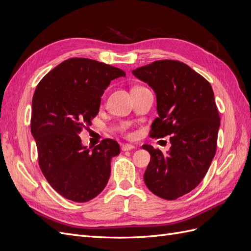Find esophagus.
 Wrapping results in <instances>:
<instances>
[{
    "label": "esophagus",
    "mask_w": 251,
    "mask_h": 251,
    "mask_svg": "<svg viewBox=\"0 0 251 251\" xmlns=\"http://www.w3.org/2000/svg\"><path fill=\"white\" fill-rule=\"evenodd\" d=\"M134 149H135V147L133 146V144H130V143H126V144H123V146H121V150H123L124 151H132Z\"/></svg>",
    "instance_id": "34e87169"
}]
</instances>
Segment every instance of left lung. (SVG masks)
I'll return each instance as SVG.
<instances>
[{"label": "left lung", "instance_id": "left-lung-1", "mask_svg": "<svg viewBox=\"0 0 251 251\" xmlns=\"http://www.w3.org/2000/svg\"><path fill=\"white\" fill-rule=\"evenodd\" d=\"M132 73L154 90L158 117L151 136L171 135L163 154L149 144L151 161L143 175L150 191L165 200H176L198 185L216 154L220 117L210 83L178 60H156Z\"/></svg>", "mask_w": 251, "mask_h": 251}]
</instances>
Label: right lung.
I'll use <instances>...</instances> for the list:
<instances>
[{
    "label": "right lung",
    "mask_w": 251,
    "mask_h": 251,
    "mask_svg": "<svg viewBox=\"0 0 251 251\" xmlns=\"http://www.w3.org/2000/svg\"><path fill=\"white\" fill-rule=\"evenodd\" d=\"M124 70L90 58L65 60L46 74L32 98L31 133L40 168L55 191L74 202L100 195L111 174V160L119 144L103 139L90 150L79 134L100 111L101 96Z\"/></svg>",
    "instance_id": "1"
}]
</instances>
